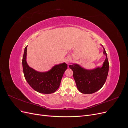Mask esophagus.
I'll return each mask as SVG.
<instances>
[{
  "label": "esophagus",
  "mask_w": 128,
  "mask_h": 128,
  "mask_svg": "<svg viewBox=\"0 0 128 128\" xmlns=\"http://www.w3.org/2000/svg\"><path fill=\"white\" fill-rule=\"evenodd\" d=\"M70 60H71V58H70V56H69L66 58L65 59H64V61H65V62H66V63L67 64H69V62H70Z\"/></svg>",
  "instance_id": "34e87169"
}]
</instances>
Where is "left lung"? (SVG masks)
<instances>
[{"instance_id": "1", "label": "left lung", "mask_w": 128, "mask_h": 128, "mask_svg": "<svg viewBox=\"0 0 128 128\" xmlns=\"http://www.w3.org/2000/svg\"><path fill=\"white\" fill-rule=\"evenodd\" d=\"M104 54L106 59L102 67H98L94 69H86L76 64L69 65L73 72V77L79 91L84 94H91L99 90L105 83L108 70V62L107 53L103 46Z\"/></svg>"}]
</instances>
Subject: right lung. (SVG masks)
I'll return each instance as SVG.
<instances>
[{"mask_svg":"<svg viewBox=\"0 0 128 128\" xmlns=\"http://www.w3.org/2000/svg\"><path fill=\"white\" fill-rule=\"evenodd\" d=\"M27 46L24 48L22 59V67L26 82L34 90L44 94H51L55 92L59 88L62 77L67 64L64 62L56 64L45 72H40L29 66L26 62Z\"/></svg>","mask_w":128,"mask_h":128,"instance_id":"right-lung-1","label":"right lung"}]
</instances>
